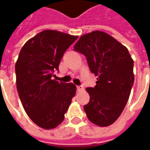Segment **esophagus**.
Returning <instances> with one entry per match:
<instances>
[{
    "instance_id": "1",
    "label": "esophagus",
    "mask_w": 150,
    "mask_h": 150,
    "mask_svg": "<svg viewBox=\"0 0 150 150\" xmlns=\"http://www.w3.org/2000/svg\"><path fill=\"white\" fill-rule=\"evenodd\" d=\"M77 90H78L79 91H83V86H82V85L77 86Z\"/></svg>"
}]
</instances>
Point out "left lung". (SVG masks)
Here are the masks:
<instances>
[{
    "label": "left lung",
    "instance_id": "obj_1",
    "mask_svg": "<svg viewBox=\"0 0 150 150\" xmlns=\"http://www.w3.org/2000/svg\"><path fill=\"white\" fill-rule=\"evenodd\" d=\"M87 58L97 76L94 88H87L90 100L84 105L88 120L100 127L118 119L129 100L134 82L133 60L125 46L103 31L82 35L74 46Z\"/></svg>",
    "mask_w": 150,
    "mask_h": 150
}]
</instances>
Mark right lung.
Here are the masks:
<instances>
[{"label": "right lung", "mask_w": 150, "mask_h": 150, "mask_svg": "<svg viewBox=\"0 0 150 150\" xmlns=\"http://www.w3.org/2000/svg\"><path fill=\"white\" fill-rule=\"evenodd\" d=\"M78 38L57 30L40 32L22 46L15 64L16 84L25 112L44 129L60 125L75 96L74 83L52 79L63 54Z\"/></svg>", "instance_id": "obj_1"}]
</instances>
